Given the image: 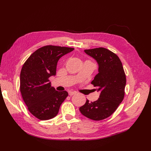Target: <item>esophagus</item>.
Here are the masks:
<instances>
[{
	"label": "esophagus",
	"instance_id": "esophagus-1",
	"mask_svg": "<svg viewBox=\"0 0 151 151\" xmlns=\"http://www.w3.org/2000/svg\"><path fill=\"white\" fill-rule=\"evenodd\" d=\"M76 93V92H71V91H70V92H69V93H68V94H69V96H73L74 94H75Z\"/></svg>",
	"mask_w": 151,
	"mask_h": 151
}]
</instances>
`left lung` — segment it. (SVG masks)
Returning a JSON list of instances; mask_svg holds the SVG:
<instances>
[{
  "label": "left lung",
  "mask_w": 151,
  "mask_h": 151,
  "mask_svg": "<svg viewBox=\"0 0 151 151\" xmlns=\"http://www.w3.org/2000/svg\"><path fill=\"white\" fill-rule=\"evenodd\" d=\"M84 52L98 63L99 73L91 84L101 92L97 100L89 102L87 100L80 111L92 120H104L114 113L124 98L125 71L117 55L105 47L85 50Z\"/></svg>",
  "instance_id": "left-lung-1"
}]
</instances>
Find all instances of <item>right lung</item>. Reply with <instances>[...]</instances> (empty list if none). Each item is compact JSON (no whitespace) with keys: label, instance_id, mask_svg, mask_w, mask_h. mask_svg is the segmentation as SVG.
I'll return each instance as SVG.
<instances>
[{"label":"right lung","instance_id":"obj_1","mask_svg":"<svg viewBox=\"0 0 151 151\" xmlns=\"http://www.w3.org/2000/svg\"><path fill=\"white\" fill-rule=\"evenodd\" d=\"M73 50V47L45 46L32 54L23 64L20 92L30 113L40 120H49L56 116L68 96L65 91H55L49 78L56 74L59 59Z\"/></svg>","mask_w":151,"mask_h":151}]
</instances>
